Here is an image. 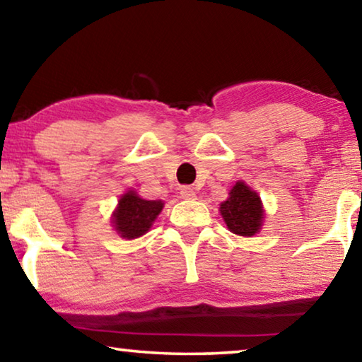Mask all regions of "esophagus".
Wrapping results in <instances>:
<instances>
[{
  "label": "esophagus",
  "instance_id": "34e87169",
  "mask_svg": "<svg viewBox=\"0 0 362 362\" xmlns=\"http://www.w3.org/2000/svg\"><path fill=\"white\" fill-rule=\"evenodd\" d=\"M180 197L183 199H194V198H197V192H194L192 187H182L180 188Z\"/></svg>",
  "mask_w": 362,
  "mask_h": 362
}]
</instances>
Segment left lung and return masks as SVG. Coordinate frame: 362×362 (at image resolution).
Masks as SVG:
<instances>
[{"mask_svg": "<svg viewBox=\"0 0 362 362\" xmlns=\"http://www.w3.org/2000/svg\"><path fill=\"white\" fill-rule=\"evenodd\" d=\"M221 214L233 233L251 237L259 230L264 211L257 193L243 182H237L227 202L221 204Z\"/></svg>", "mask_w": 362, "mask_h": 362, "instance_id": "1", "label": "left lung"}]
</instances>
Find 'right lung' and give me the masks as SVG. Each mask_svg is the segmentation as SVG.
<instances>
[{
    "instance_id": "add662e5",
    "label": "right lung",
    "mask_w": 362,
    "mask_h": 362,
    "mask_svg": "<svg viewBox=\"0 0 362 362\" xmlns=\"http://www.w3.org/2000/svg\"><path fill=\"white\" fill-rule=\"evenodd\" d=\"M163 202H148L129 192L119 199V206L114 212V227L124 238H139L148 232L151 223L163 209Z\"/></svg>"
}]
</instances>
